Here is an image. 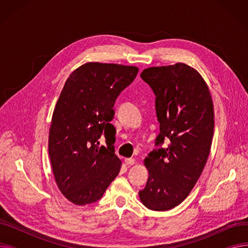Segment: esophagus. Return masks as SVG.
Wrapping results in <instances>:
<instances>
[{"instance_id":"34e87169","label":"esophagus","mask_w":248,"mask_h":248,"mask_svg":"<svg viewBox=\"0 0 248 248\" xmlns=\"http://www.w3.org/2000/svg\"><path fill=\"white\" fill-rule=\"evenodd\" d=\"M124 163H125L126 166H133V165L135 164V159H132V158L125 159V160H124Z\"/></svg>"}]
</instances>
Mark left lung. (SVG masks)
<instances>
[{"label": "left lung", "mask_w": 248, "mask_h": 248, "mask_svg": "<svg viewBox=\"0 0 248 248\" xmlns=\"http://www.w3.org/2000/svg\"><path fill=\"white\" fill-rule=\"evenodd\" d=\"M140 77L155 95V145H169L144 160L149 179L139 196L149 209L166 211L188 197L202 174L214 133L213 101L204 78L185 63L149 67Z\"/></svg>", "instance_id": "8db88e82"}]
</instances>
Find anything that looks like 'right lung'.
Returning <instances> with one entry per match:
<instances>
[{"mask_svg": "<svg viewBox=\"0 0 248 248\" xmlns=\"http://www.w3.org/2000/svg\"><path fill=\"white\" fill-rule=\"evenodd\" d=\"M138 72L136 66L87 62L64 84L52 114L48 151L56 184L75 205L99 200L120 173L112 108ZM102 132L107 147L99 146Z\"/></svg>", "mask_w": 248, "mask_h": 248, "instance_id": "add662e5", "label": "right lung"}]
</instances>
